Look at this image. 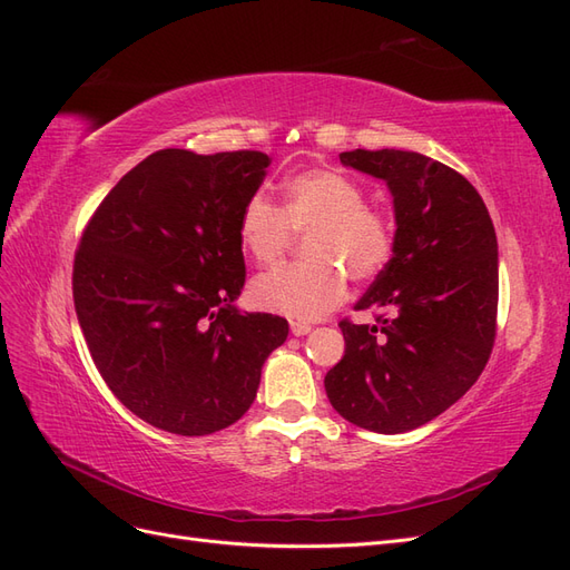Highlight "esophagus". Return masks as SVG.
<instances>
[{
  "instance_id": "esophagus-1",
  "label": "esophagus",
  "mask_w": 570,
  "mask_h": 570,
  "mask_svg": "<svg viewBox=\"0 0 570 570\" xmlns=\"http://www.w3.org/2000/svg\"><path fill=\"white\" fill-rule=\"evenodd\" d=\"M311 324L307 322H301V320H291V334L294 336H305V334H311Z\"/></svg>"
}]
</instances>
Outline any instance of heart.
Returning <instances> with one entry per match:
<instances>
[{
    "instance_id": "1",
    "label": "heart",
    "mask_w": 570,
    "mask_h": 570,
    "mask_svg": "<svg viewBox=\"0 0 570 570\" xmlns=\"http://www.w3.org/2000/svg\"><path fill=\"white\" fill-rule=\"evenodd\" d=\"M284 207L253 193L238 215L240 246L255 263L272 265L305 236V263L257 274L250 301L259 311L291 320H317L346 296V274L377 279L396 253V226L382 207L365 203L363 186L338 169H305L291 176Z\"/></svg>"
}]
</instances>
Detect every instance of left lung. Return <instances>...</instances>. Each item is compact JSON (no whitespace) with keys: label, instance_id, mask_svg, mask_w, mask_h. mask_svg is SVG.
Wrapping results in <instances>:
<instances>
[{"label":"left lung","instance_id":"left-lung-1","mask_svg":"<svg viewBox=\"0 0 570 570\" xmlns=\"http://www.w3.org/2000/svg\"><path fill=\"white\" fill-rule=\"evenodd\" d=\"M344 165L384 178L394 195L396 253L338 322L346 353L324 389L357 428L399 434L425 425L478 382L497 338L499 255L475 186L409 150H351Z\"/></svg>","mask_w":570,"mask_h":570}]
</instances>
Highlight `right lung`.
Wrapping results in <instances>:
<instances>
[{"label": "right lung", "instance_id": "add662e5", "mask_svg": "<svg viewBox=\"0 0 570 570\" xmlns=\"http://www.w3.org/2000/svg\"><path fill=\"white\" fill-rule=\"evenodd\" d=\"M257 150L145 157L88 219L73 257V305L111 394L184 436L229 428L250 409L279 315L240 313L238 215L269 167Z\"/></svg>", "mask_w": 570, "mask_h": 570}]
</instances>
